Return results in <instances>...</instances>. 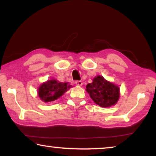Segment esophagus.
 I'll use <instances>...</instances> for the list:
<instances>
[{"mask_svg": "<svg viewBox=\"0 0 156 156\" xmlns=\"http://www.w3.org/2000/svg\"><path fill=\"white\" fill-rule=\"evenodd\" d=\"M75 83L76 84V85H78V86H82V85H83V82L80 81V80L76 81Z\"/></svg>", "mask_w": 156, "mask_h": 156, "instance_id": "obj_1", "label": "esophagus"}]
</instances>
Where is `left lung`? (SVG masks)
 I'll return each mask as SVG.
<instances>
[{
	"label": "left lung",
	"instance_id": "left-lung-1",
	"mask_svg": "<svg viewBox=\"0 0 156 156\" xmlns=\"http://www.w3.org/2000/svg\"><path fill=\"white\" fill-rule=\"evenodd\" d=\"M86 91L95 103L102 107L115 105L120 98L119 87L101 76H96L91 83L87 84Z\"/></svg>",
	"mask_w": 156,
	"mask_h": 156
}]
</instances>
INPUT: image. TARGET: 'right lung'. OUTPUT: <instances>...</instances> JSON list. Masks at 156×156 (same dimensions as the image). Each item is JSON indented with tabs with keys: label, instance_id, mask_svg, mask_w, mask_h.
Masks as SVG:
<instances>
[{
	"label": "right lung",
	"instance_id": "1",
	"mask_svg": "<svg viewBox=\"0 0 156 156\" xmlns=\"http://www.w3.org/2000/svg\"><path fill=\"white\" fill-rule=\"evenodd\" d=\"M68 83H61L55 79L44 82L39 87L38 95L44 102L54 101L62 96L72 85H68Z\"/></svg>",
	"mask_w": 156,
	"mask_h": 156
}]
</instances>
